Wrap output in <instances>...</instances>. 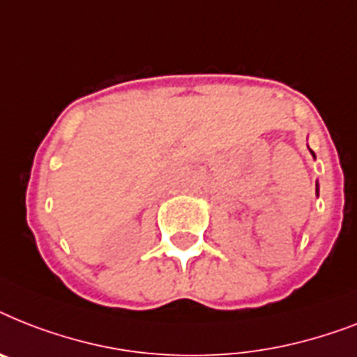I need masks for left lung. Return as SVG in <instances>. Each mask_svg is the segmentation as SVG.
Segmentation results:
<instances>
[{"label":"left lung","mask_w":357,"mask_h":357,"mask_svg":"<svg viewBox=\"0 0 357 357\" xmlns=\"http://www.w3.org/2000/svg\"><path fill=\"white\" fill-rule=\"evenodd\" d=\"M312 153H314V152H312Z\"/></svg>","instance_id":"1"}]
</instances>
